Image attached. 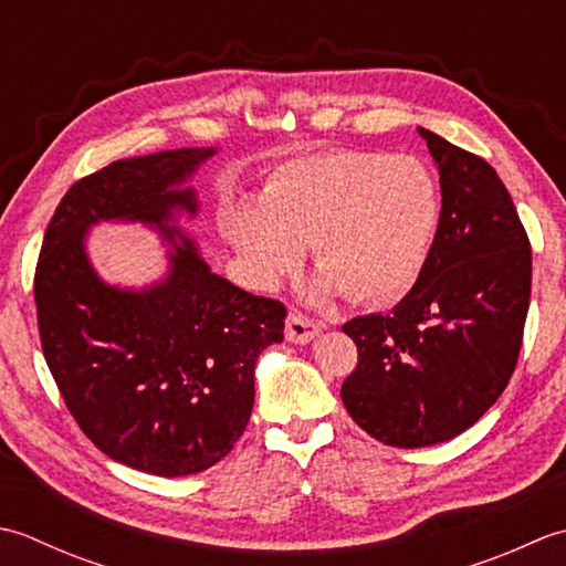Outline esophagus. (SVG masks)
<instances>
[{"instance_id": "esophagus-1", "label": "esophagus", "mask_w": 566, "mask_h": 566, "mask_svg": "<svg viewBox=\"0 0 566 566\" xmlns=\"http://www.w3.org/2000/svg\"><path fill=\"white\" fill-rule=\"evenodd\" d=\"M322 327L300 313H291L285 319V339L293 344H310L315 337H319Z\"/></svg>"}]
</instances>
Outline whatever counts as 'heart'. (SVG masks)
<instances>
[{
  "label": "heart",
  "mask_w": 566,
  "mask_h": 566,
  "mask_svg": "<svg viewBox=\"0 0 566 566\" xmlns=\"http://www.w3.org/2000/svg\"><path fill=\"white\" fill-rule=\"evenodd\" d=\"M440 227V190L420 160L371 151L297 158L266 182L259 205L227 214V237L259 281H275L310 241L315 291L388 303L424 269Z\"/></svg>",
  "instance_id": "b5f03b06"
}]
</instances>
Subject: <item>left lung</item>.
<instances>
[{"instance_id":"8db88e82","label":"left lung","mask_w":566,"mask_h":566,"mask_svg":"<svg viewBox=\"0 0 566 566\" xmlns=\"http://www.w3.org/2000/svg\"><path fill=\"white\" fill-rule=\"evenodd\" d=\"M418 134L442 190L430 256L388 315L342 327L359 349L344 408L400 449L452 440L499 400L521 354L533 281V251L499 172L430 129Z\"/></svg>"}]
</instances>
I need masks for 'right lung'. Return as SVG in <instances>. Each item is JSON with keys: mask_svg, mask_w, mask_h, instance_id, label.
I'll use <instances>...</instances> for the list:
<instances>
[{"mask_svg": "<svg viewBox=\"0 0 566 566\" xmlns=\"http://www.w3.org/2000/svg\"><path fill=\"white\" fill-rule=\"evenodd\" d=\"M217 148L114 160L65 192L45 229L33 295L43 356L97 449L154 476H188L232 452L253 408L259 354L283 342L285 307L217 275L178 227L200 212L190 180ZM151 226L169 269L144 289L107 284L86 234Z\"/></svg>", "mask_w": 566, "mask_h": 566, "instance_id": "add662e5", "label": "right lung"}]
</instances>
